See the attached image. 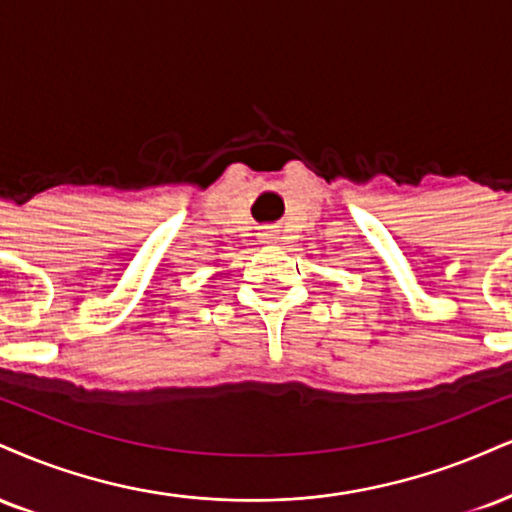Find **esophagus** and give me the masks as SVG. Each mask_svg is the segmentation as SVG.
I'll list each match as a JSON object with an SVG mask.
<instances>
[{
  "mask_svg": "<svg viewBox=\"0 0 512 512\" xmlns=\"http://www.w3.org/2000/svg\"><path fill=\"white\" fill-rule=\"evenodd\" d=\"M262 236H264V240H267V243H272V236H274V231H262Z\"/></svg>",
  "mask_w": 512,
  "mask_h": 512,
  "instance_id": "esophagus-1",
  "label": "esophagus"
}]
</instances>
